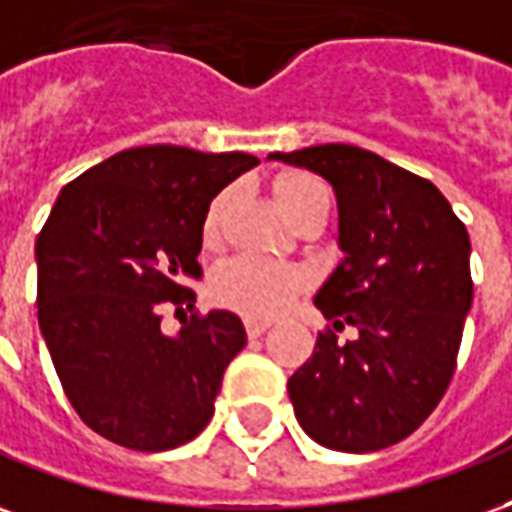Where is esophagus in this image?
<instances>
[{"instance_id":"esophagus-1","label":"esophagus","mask_w":512,"mask_h":512,"mask_svg":"<svg viewBox=\"0 0 512 512\" xmlns=\"http://www.w3.org/2000/svg\"><path fill=\"white\" fill-rule=\"evenodd\" d=\"M270 330V322L267 319H245V333H248V338H259V335H264Z\"/></svg>"}]
</instances>
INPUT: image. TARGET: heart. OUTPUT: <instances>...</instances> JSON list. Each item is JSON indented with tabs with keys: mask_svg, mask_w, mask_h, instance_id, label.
<instances>
[{
	"mask_svg": "<svg viewBox=\"0 0 512 512\" xmlns=\"http://www.w3.org/2000/svg\"><path fill=\"white\" fill-rule=\"evenodd\" d=\"M229 199L231 193L223 190L207 207V215L201 223V234H204L207 245L218 240L220 220L229 207ZM275 199L289 218L297 220L302 212L311 210L316 204H330V190L313 174L286 171L275 179ZM311 281V272L302 267L270 264V261L259 259H231L215 270L210 292L215 302H220L229 311L251 316V319H270V316L286 311L311 286Z\"/></svg>",
	"mask_w": 512,
	"mask_h": 512,
	"instance_id": "1",
	"label": "heart"
}]
</instances>
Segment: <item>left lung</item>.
<instances>
[{
  "label": "left lung",
  "mask_w": 512,
  "mask_h": 512,
  "mask_svg": "<svg viewBox=\"0 0 512 512\" xmlns=\"http://www.w3.org/2000/svg\"><path fill=\"white\" fill-rule=\"evenodd\" d=\"M316 171L338 199L343 259L316 294L330 322L289 379L302 431L374 453L417 431L442 401L472 308L469 234L434 182L352 144L272 152ZM343 326L358 338L337 343Z\"/></svg>",
  "instance_id": "1"
}]
</instances>
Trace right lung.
Here are the masks:
<instances>
[{"instance_id":"right-lung-1","label":"right lung","mask_w":512,"mask_h":512,"mask_svg":"<svg viewBox=\"0 0 512 512\" xmlns=\"http://www.w3.org/2000/svg\"><path fill=\"white\" fill-rule=\"evenodd\" d=\"M259 158L152 144L117 152L62 188L37 234V322L67 401L114 445L160 453L215 412L245 327L199 311L177 335L160 311L193 308L210 201Z\"/></svg>"}]
</instances>
